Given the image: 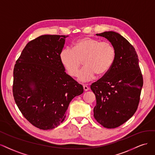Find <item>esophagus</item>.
<instances>
[{"instance_id": "1", "label": "esophagus", "mask_w": 155, "mask_h": 155, "mask_svg": "<svg viewBox=\"0 0 155 155\" xmlns=\"http://www.w3.org/2000/svg\"><path fill=\"white\" fill-rule=\"evenodd\" d=\"M83 87H84V90L85 91H88L89 89V87L87 86V85H86V84H84V85H83Z\"/></svg>"}]
</instances>
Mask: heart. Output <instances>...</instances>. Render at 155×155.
<instances>
[{
  "label": "heart",
  "mask_w": 155,
  "mask_h": 155,
  "mask_svg": "<svg viewBox=\"0 0 155 155\" xmlns=\"http://www.w3.org/2000/svg\"><path fill=\"white\" fill-rule=\"evenodd\" d=\"M116 57V51L109 42H101L91 37H83L73 44V48H64L60 53L61 61L70 76H75L81 66L77 79L80 82L90 81L95 77L103 76L111 68Z\"/></svg>",
  "instance_id": "b5f03b06"
}]
</instances>
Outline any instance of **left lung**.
Instances as JSON below:
<instances>
[{
	"label": "left lung",
	"mask_w": 155,
	"mask_h": 155,
	"mask_svg": "<svg viewBox=\"0 0 155 155\" xmlns=\"http://www.w3.org/2000/svg\"><path fill=\"white\" fill-rule=\"evenodd\" d=\"M96 35L113 44L116 57L110 70L91 86L97 100L94 117L104 127L113 129L127 122L136 112L143 77L137 53L126 38L112 31Z\"/></svg>",
	"instance_id": "8db88e82"
}]
</instances>
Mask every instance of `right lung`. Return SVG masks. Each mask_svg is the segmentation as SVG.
I'll return each mask as SVG.
<instances>
[{"instance_id":"add662e5","label":"right lung","mask_w":155,"mask_h":155,"mask_svg":"<svg viewBox=\"0 0 155 155\" xmlns=\"http://www.w3.org/2000/svg\"><path fill=\"white\" fill-rule=\"evenodd\" d=\"M66 37L44 35L33 40L14 67L15 101L23 116L43 130L58 126L72 99L84 91L60 61Z\"/></svg>"}]
</instances>
